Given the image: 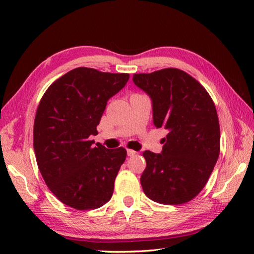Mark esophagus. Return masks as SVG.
Segmentation results:
<instances>
[{
  "label": "esophagus",
  "mask_w": 254,
  "mask_h": 254,
  "mask_svg": "<svg viewBox=\"0 0 254 254\" xmlns=\"http://www.w3.org/2000/svg\"><path fill=\"white\" fill-rule=\"evenodd\" d=\"M136 155H137V153L135 152V150H133V149H127V156H130V157H135Z\"/></svg>",
  "instance_id": "obj_1"
}]
</instances>
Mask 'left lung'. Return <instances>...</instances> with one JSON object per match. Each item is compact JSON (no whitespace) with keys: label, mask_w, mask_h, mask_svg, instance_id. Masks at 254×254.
Wrapping results in <instances>:
<instances>
[{"label":"left lung","mask_w":254,"mask_h":254,"mask_svg":"<svg viewBox=\"0 0 254 254\" xmlns=\"http://www.w3.org/2000/svg\"><path fill=\"white\" fill-rule=\"evenodd\" d=\"M132 79L152 100L154 126L168 131L160 154L143 153L145 195L161 204L191 201L206 185L219 156L214 102L196 79L178 68L134 74Z\"/></svg>","instance_id":"obj_1"}]
</instances>
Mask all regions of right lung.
<instances>
[{"instance_id": "right-lung-1", "label": "right lung", "mask_w": 254, "mask_h": 254, "mask_svg": "<svg viewBox=\"0 0 254 254\" xmlns=\"http://www.w3.org/2000/svg\"><path fill=\"white\" fill-rule=\"evenodd\" d=\"M128 78L124 73L77 67L57 79L40 100L34 124L38 168L50 191L67 206L97 208L112 196L127 150L93 146L89 136L97 135L107 101Z\"/></svg>"}]
</instances>
